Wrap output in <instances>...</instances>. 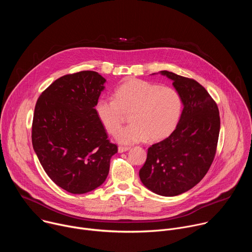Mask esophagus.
I'll use <instances>...</instances> for the list:
<instances>
[{
    "mask_svg": "<svg viewBox=\"0 0 252 252\" xmlns=\"http://www.w3.org/2000/svg\"><path fill=\"white\" fill-rule=\"evenodd\" d=\"M128 150H130L129 147H119V153H125Z\"/></svg>",
    "mask_w": 252,
    "mask_h": 252,
    "instance_id": "1",
    "label": "esophagus"
}]
</instances>
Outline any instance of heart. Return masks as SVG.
Here are the masks:
<instances>
[{
  "label": "heart",
  "mask_w": 252,
  "mask_h": 252,
  "mask_svg": "<svg viewBox=\"0 0 252 252\" xmlns=\"http://www.w3.org/2000/svg\"><path fill=\"white\" fill-rule=\"evenodd\" d=\"M182 111L183 100L174 89L138 79L119 86L114 98L100 97L95 103L96 116L110 134L117 133L125 112L132 114V124L117 134L126 145L165 138L176 127Z\"/></svg>",
  "instance_id": "b5f03b06"
}]
</instances>
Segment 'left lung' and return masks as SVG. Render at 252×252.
Instances as JSON below:
<instances>
[{
  "label": "left lung",
  "mask_w": 252,
  "mask_h": 252,
  "mask_svg": "<svg viewBox=\"0 0 252 252\" xmlns=\"http://www.w3.org/2000/svg\"><path fill=\"white\" fill-rule=\"evenodd\" d=\"M161 74L173 81L184 110L171 134L149 148L139 178L152 191L174 196L192 189L207 173L217 154L220 118L217 102L195 80L167 70Z\"/></svg>",
  "instance_id": "1"
}]
</instances>
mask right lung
<instances>
[{
    "label": "right lung",
    "instance_id": "1",
    "mask_svg": "<svg viewBox=\"0 0 252 252\" xmlns=\"http://www.w3.org/2000/svg\"><path fill=\"white\" fill-rule=\"evenodd\" d=\"M104 82L93 70L63 76L34 106L33 150L49 177L70 193H86L102 185L118 153L94 109Z\"/></svg>",
    "mask_w": 252,
    "mask_h": 252
}]
</instances>
